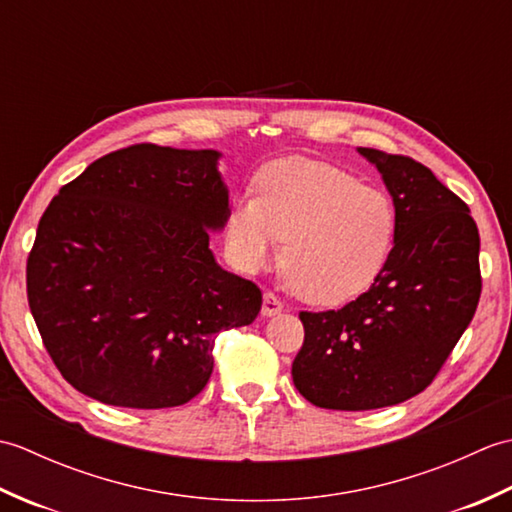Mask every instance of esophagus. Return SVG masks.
Here are the masks:
<instances>
[{"mask_svg":"<svg viewBox=\"0 0 512 512\" xmlns=\"http://www.w3.org/2000/svg\"><path fill=\"white\" fill-rule=\"evenodd\" d=\"M281 310H284V303H281L279 297L273 295V292H266L264 303H262L264 317H275V314H279Z\"/></svg>","mask_w":512,"mask_h":512,"instance_id":"34e87169","label":"esophagus"}]
</instances>
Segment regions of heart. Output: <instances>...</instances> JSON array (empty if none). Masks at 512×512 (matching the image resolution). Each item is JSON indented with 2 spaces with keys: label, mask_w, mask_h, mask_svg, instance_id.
<instances>
[{
  "label": "heart",
  "mask_w": 512,
  "mask_h": 512,
  "mask_svg": "<svg viewBox=\"0 0 512 512\" xmlns=\"http://www.w3.org/2000/svg\"><path fill=\"white\" fill-rule=\"evenodd\" d=\"M398 213L383 189L306 158H284L257 176V195L237 198L226 239L235 264L255 273L279 257L297 295L339 306L363 295L394 248Z\"/></svg>",
  "instance_id": "heart-1"
}]
</instances>
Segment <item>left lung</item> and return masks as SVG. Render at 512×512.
<instances>
[{"mask_svg":"<svg viewBox=\"0 0 512 512\" xmlns=\"http://www.w3.org/2000/svg\"><path fill=\"white\" fill-rule=\"evenodd\" d=\"M394 198L396 239L374 286L339 310L299 312L292 383L312 405L367 411L427 389L469 328L482 295L471 209L400 154L358 147Z\"/></svg>","mask_w":512,"mask_h":512,"instance_id":"left-lung-1","label":"left lung"}]
</instances>
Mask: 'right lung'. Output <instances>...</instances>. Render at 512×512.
<instances>
[{"mask_svg": "<svg viewBox=\"0 0 512 512\" xmlns=\"http://www.w3.org/2000/svg\"><path fill=\"white\" fill-rule=\"evenodd\" d=\"M213 149L140 143L61 187L26 264L28 306L61 376L105 405L167 409L213 372L220 330L253 323L262 290L215 264L228 220Z\"/></svg>", "mask_w": 512, "mask_h": 512, "instance_id": "right-lung-1", "label": "right lung"}]
</instances>
